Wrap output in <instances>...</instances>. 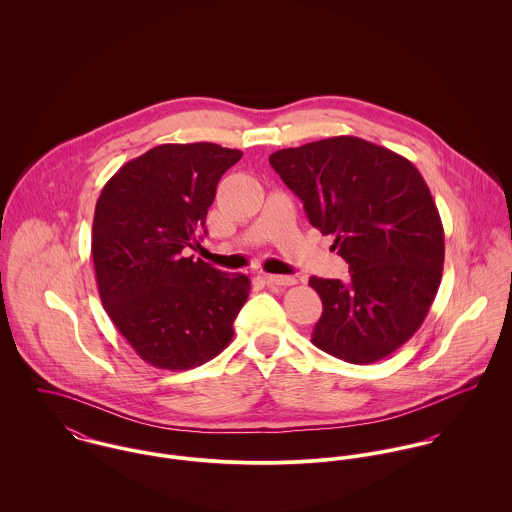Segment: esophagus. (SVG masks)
<instances>
[{
    "label": "esophagus",
    "instance_id": "esophagus-1",
    "mask_svg": "<svg viewBox=\"0 0 512 512\" xmlns=\"http://www.w3.org/2000/svg\"><path fill=\"white\" fill-rule=\"evenodd\" d=\"M266 278V282L268 284H272V286H293L297 280L293 278V276H276V274H266L264 276Z\"/></svg>",
    "mask_w": 512,
    "mask_h": 512
}]
</instances>
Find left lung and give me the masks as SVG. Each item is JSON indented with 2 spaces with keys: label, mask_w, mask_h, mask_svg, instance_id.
<instances>
[{
  "label": "left lung",
  "mask_w": 512,
  "mask_h": 512,
  "mask_svg": "<svg viewBox=\"0 0 512 512\" xmlns=\"http://www.w3.org/2000/svg\"><path fill=\"white\" fill-rule=\"evenodd\" d=\"M303 201L311 226L333 234L349 280L309 278L323 313L311 343L331 357L370 365L424 323L443 270V224L432 193L406 157L355 136L270 155Z\"/></svg>",
  "instance_id": "left-lung-1"
}]
</instances>
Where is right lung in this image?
Segmentation results:
<instances>
[{
	"mask_svg": "<svg viewBox=\"0 0 512 512\" xmlns=\"http://www.w3.org/2000/svg\"><path fill=\"white\" fill-rule=\"evenodd\" d=\"M240 149L209 142L163 144L124 163L104 185L92 222L102 305L147 365L187 370L215 359L250 280L183 258L199 246L209 207Z\"/></svg>",
	"mask_w": 512,
	"mask_h": 512,
	"instance_id": "obj_1",
	"label": "right lung"
}]
</instances>
